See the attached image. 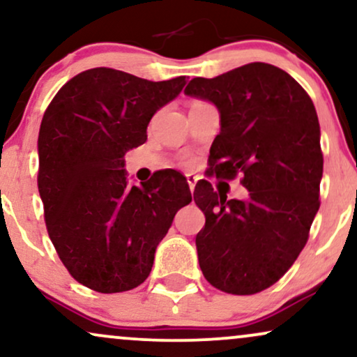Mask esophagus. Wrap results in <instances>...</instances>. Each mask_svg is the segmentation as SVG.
<instances>
[{
    "label": "esophagus",
    "instance_id": "1",
    "mask_svg": "<svg viewBox=\"0 0 357 357\" xmlns=\"http://www.w3.org/2000/svg\"><path fill=\"white\" fill-rule=\"evenodd\" d=\"M186 181L189 184V189H191V192H194V188H196V183H197V178L194 174H186Z\"/></svg>",
    "mask_w": 357,
    "mask_h": 357
}]
</instances>
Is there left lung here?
I'll list each match as a JSON object with an SVG mask.
<instances>
[{"mask_svg":"<svg viewBox=\"0 0 357 357\" xmlns=\"http://www.w3.org/2000/svg\"><path fill=\"white\" fill-rule=\"evenodd\" d=\"M184 93L214 103L220 132L211 146L215 178L242 174L245 201L227 199L202 179L194 202L206 215L196 236L207 282L232 295H254L278 282L308 241L319 209L323 153L319 121L303 87L265 62L214 79L196 77Z\"/></svg>","mask_w":357,"mask_h":357,"instance_id":"1","label":"left lung"}]
</instances>
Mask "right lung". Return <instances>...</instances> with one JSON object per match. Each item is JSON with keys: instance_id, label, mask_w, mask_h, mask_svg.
<instances>
[{"instance_id": "add662e5", "label": "right lung", "mask_w": 357, "mask_h": 357, "mask_svg": "<svg viewBox=\"0 0 357 357\" xmlns=\"http://www.w3.org/2000/svg\"><path fill=\"white\" fill-rule=\"evenodd\" d=\"M184 85V75L151 82L97 67L72 77L43 116L38 188L46 227L59 259L90 290L142 285L174 214L192 201L174 169L128 186L123 160Z\"/></svg>"}]
</instances>
